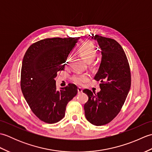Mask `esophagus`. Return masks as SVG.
<instances>
[{
    "instance_id": "1",
    "label": "esophagus",
    "mask_w": 152,
    "mask_h": 152,
    "mask_svg": "<svg viewBox=\"0 0 152 152\" xmlns=\"http://www.w3.org/2000/svg\"><path fill=\"white\" fill-rule=\"evenodd\" d=\"M83 92V90L81 88H78V94H81V93H82Z\"/></svg>"
}]
</instances>
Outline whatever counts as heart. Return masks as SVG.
<instances>
[{
  "instance_id": "obj_1",
  "label": "heart",
  "mask_w": 152,
  "mask_h": 152,
  "mask_svg": "<svg viewBox=\"0 0 152 152\" xmlns=\"http://www.w3.org/2000/svg\"><path fill=\"white\" fill-rule=\"evenodd\" d=\"M79 53L83 59L88 63H91L95 59L96 56V48L93 43L90 42H86L83 43L79 49ZM71 59L70 56L67 57L66 64L69 63ZM72 81L77 85H82L89 80V76L87 74H76L72 77Z\"/></svg>"
}]
</instances>
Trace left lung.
<instances>
[{
	"label": "left lung",
	"mask_w": 152,
	"mask_h": 152,
	"mask_svg": "<svg viewBox=\"0 0 152 152\" xmlns=\"http://www.w3.org/2000/svg\"><path fill=\"white\" fill-rule=\"evenodd\" d=\"M101 49V62L95 80L101 91L84 89L88 101L84 104L86 118L94 125L111 121L120 111L131 88V72L127 58L121 45L112 38L92 34Z\"/></svg>",
	"instance_id": "left-lung-1"
}]
</instances>
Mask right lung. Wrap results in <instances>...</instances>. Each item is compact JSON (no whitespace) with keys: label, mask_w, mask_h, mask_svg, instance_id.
Returning a JSON list of instances; mask_svg holds the SVG:
<instances>
[{"label":"right lung","mask_w":152,"mask_h":152,"mask_svg":"<svg viewBox=\"0 0 152 152\" xmlns=\"http://www.w3.org/2000/svg\"><path fill=\"white\" fill-rule=\"evenodd\" d=\"M80 37L41 40L28 48L22 62L21 88L34 114L40 120L55 124L65 114L66 106L77 94V87L69 84L56 88L57 72L64 70L68 56Z\"/></svg>","instance_id":"1"}]
</instances>
